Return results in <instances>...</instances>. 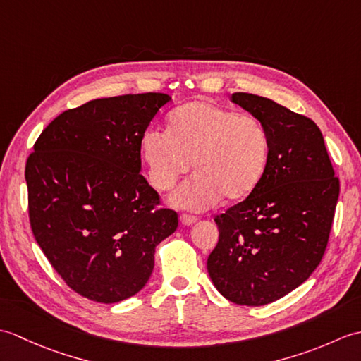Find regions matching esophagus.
I'll return each instance as SVG.
<instances>
[{
	"mask_svg": "<svg viewBox=\"0 0 361 361\" xmlns=\"http://www.w3.org/2000/svg\"><path fill=\"white\" fill-rule=\"evenodd\" d=\"M197 220L198 219L195 216H190V214H181V216H180V221H181L183 225H186V226L194 225Z\"/></svg>",
	"mask_w": 361,
	"mask_h": 361,
	"instance_id": "1",
	"label": "esophagus"
}]
</instances>
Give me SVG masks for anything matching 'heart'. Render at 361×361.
I'll list each match as a JSON object with an SVG mask.
<instances>
[{"label": "heart", "mask_w": 361, "mask_h": 361, "mask_svg": "<svg viewBox=\"0 0 361 361\" xmlns=\"http://www.w3.org/2000/svg\"><path fill=\"white\" fill-rule=\"evenodd\" d=\"M140 147L150 185L158 190L172 189L194 163L195 173L172 202L202 211L221 195L239 200L255 190L270 157V135L252 114L192 101L173 110L167 132L145 130Z\"/></svg>", "instance_id": "1"}]
</instances>
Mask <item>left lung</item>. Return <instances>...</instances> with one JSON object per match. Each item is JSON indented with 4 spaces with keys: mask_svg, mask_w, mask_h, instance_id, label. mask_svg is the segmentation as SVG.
<instances>
[{
    "mask_svg": "<svg viewBox=\"0 0 361 361\" xmlns=\"http://www.w3.org/2000/svg\"><path fill=\"white\" fill-rule=\"evenodd\" d=\"M231 101L264 122L270 157L255 190L214 219L219 242L208 273L229 301L256 307L286 296L319 265L340 180L312 119L262 96L234 93Z\"/></svg>",
    "mask_w": 361,
    "mask_h": 361,
    "instance_id": "left-lung-1",
    "label": "left lung"
}]
</instances>
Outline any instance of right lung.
Segmentation results:
<instances>
[{"label":"right lung","mask_w":361,"mask_h":361,"mask_svg":"<svg viewBox=\"0 0 361 361\" xmlns=\"http://www.w3.org/2000/svg\"><path fill=\"white\" fill-rule=\"evenodd\" d=\"M163 93L94 99L46 127L26 163L29 221L60 278L91 301L136 295L178 226L141 171V136Z\"/></svg>","instance_id":"add662e5"}]
</instances>
